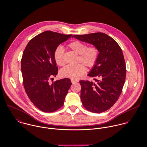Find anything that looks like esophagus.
<instances>
[{
	"mask_svg": "<svg viewBox=\"0 0 147 147\" xmlns=\"http://www.w3.org/2000/svg\"><path fill=\"white\" fill-rule=\"evenodd\" d=\"M71 82L74 84V83H78V80H74V79H71Z\"/></svg>",
	"mask_w": 147,
	"mask_h": 147,
	"instance_id": "1",
	"label": "esophagus"
}]
</instances>
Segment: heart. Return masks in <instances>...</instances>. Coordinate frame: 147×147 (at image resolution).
<instances>
[{
	"label": "heart",
	"instance_id": "obj_1",
	"mask_svg": "<svg viewBox=\"0 0 147 147\" xmlns=\"http://www.w3.org/2000/svg\"><path fill=\"white\" fill-rule=\"evenodd\" d=\"M69 47L79 55L78 62L82 63L88 68H92L96 64L98 57V50L95 46L87 47V45L80 41L75 40L69 45ZM64 49L62 46L57 47L54 52V59L57 64L63 66L65 64L64 59ZM86 72L85 67L79 64L76 65H69L60 71L61 76L71 79H79Z\"/></svg>",
	"mask_w": 147,
	"mask_h": 147
}]
</instances>
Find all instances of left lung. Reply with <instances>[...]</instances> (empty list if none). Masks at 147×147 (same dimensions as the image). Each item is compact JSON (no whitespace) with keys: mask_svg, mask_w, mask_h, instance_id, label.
<instances>
[{"mask_svg":"<svg viewBox=\"0 0 147 147\" xmlns=\"http://www.w3.org/2000/svg\"><path fill=\"white\" fill-rule=\"evenodd\" d=\"M72 37L94 46L99 52L96 64L88 74L96 78L94 81L79 82L82 104L92 112L106 111L117 101L125 83L126 67L122 50L113 38L104 33Z\"/></svg>","mask_w":147,"mask_h":147,"instance_id":"obj_1","label":"left lung"}]
</instances>
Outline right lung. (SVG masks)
Segmentation results:
<instances>
[{
  "label": "right lung",
  "mask_w": 147,
  "mask_h": 147,
  "mask_svg": "<svg viewBox=\"0 0 147 147\" xmlns=\"http://www.w3.org/2000/svg\"><path fill=\"white\" fill-rule=\"evenodd\" d=\"M71 36L45 31L32 38L23 52L21 71L26 92L34 105L44 112H53L61 107L72 85L68 78L51 84L49 82L58 72L55 50Z\"/></svg>",
  "instance_id": "add662e5"
}]
</instances>
